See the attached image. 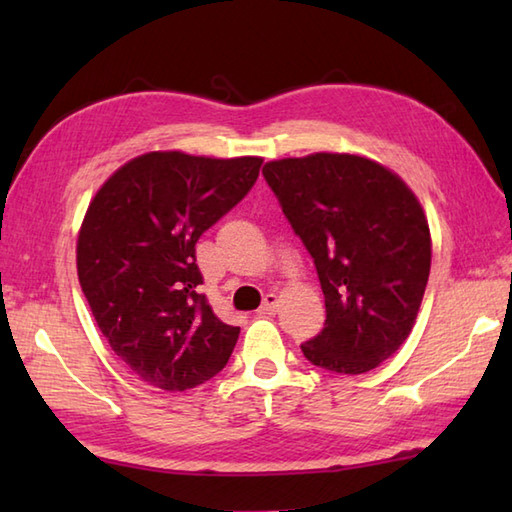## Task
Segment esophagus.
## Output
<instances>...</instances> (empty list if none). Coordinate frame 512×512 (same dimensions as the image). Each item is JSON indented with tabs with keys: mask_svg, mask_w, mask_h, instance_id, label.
<instances>
[{
	"mask_svg": "<svg viewBox=\"0 0 512 512\" xmlns=\"http://www.w3.org/2000/svg\"><path fill=\"white\" fill-rule=\"evenodd\" d=\"M277 303H279L277 295H266L264 301H262V308H259V312H262V314H273L277 310Z\"/></svg>",
	"mask_w": 512,
	"mask_h": 512,
	"instance_id": "esophagus-1",
	"label": "esophagus"
}]
</instances>
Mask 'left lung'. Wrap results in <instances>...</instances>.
<instances>
[{
    "label": "left lung",
    "instance_id": "1",
    "mask_svg": "<svg viewBox=\"0 0 512 512\" xmlns=\"http://www.w3.org/2000/svg\"><path fill=\"white\" fill-rule=\"evenodd\" d=\"M264 178L317 266L325 325L312 365L365 374L405 343L431 268L422 206L396 173L352 154L266 162Z\"/></svg>",
    "mask_w": 512,
    "mask_h": 512
}]
</instances>
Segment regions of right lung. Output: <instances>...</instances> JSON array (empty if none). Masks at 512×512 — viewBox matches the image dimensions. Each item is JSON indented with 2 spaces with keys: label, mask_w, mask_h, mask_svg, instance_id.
<instances>
[{
  "label": "right lung",
  "mask_w": 512,
  "mask_h": 512,
  "mask_svg": "<svg viewBox=\"0 0 512 512\" xmlns=\"http://www.w3.org/2000/svg\"><path fill=\"white\" fill-rule=\"evenodd\" d=\"M262 162L151 151L90 202L76 242L81 290L114 354L147 385L198 387L231 358L239 328L200 295L195 244L253 189Z\"/></svg>",
  "instance_id": "right-lung-1"
}]
</instances>
